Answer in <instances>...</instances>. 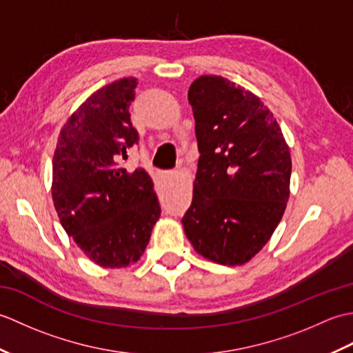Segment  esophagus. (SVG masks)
<instances>
[{"instance_id":"1","label":"esophagus","mask_w":353,"mask_h":353,"mask_svg":"<svg viewBox=\"0 0 353 353\" xmlns=\"http://www.w3.org/2000/svg\"><path fill=\"white\" fill-rule=\"evenodd\" d=\"M172 174H174V172H171V176H172Z\"/></svg>"}]
</instances>
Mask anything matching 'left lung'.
<instances>
[{
	"mask_svg": "<svg viewBox=\"0 0 353 353\" xmlns=\"http://www.w3.org/2000/svg\"><path fill=\"white\" fill-rule=\"evenodd\" d=\"M188 101L200 157L185 234L201 256L245 264L287 208L290 148L265 104L234 81L201 76L190 86Z\"/></svg>",
	"mask_w": 353,
	"mask_h": 353,
	"instance_id": "left-lung-1",
	"label": "left lung"
}]
</instances>
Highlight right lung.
I'll return each instance as SVG.
<instances>
[{"label":"right lung","mask_w":353,"mask_h":353,"mask_svg":"<svg viewBox=\"0 0 353 353\" xmlns=\"http://www.w3.org/2000/svg\"><path fill=\"white\" fill-rule=\"evenodd\" d=\"M138 80L125 77L94 92L63 125L52 157V201L74 243L95 264L137 262L161 216L148 172L123 162L139 134L129 108Z\"/></svg>","instance_id":"right-lung-1"}]
</instances>
